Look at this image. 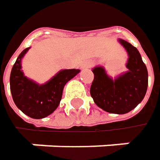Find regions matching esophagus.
<instances>
[{
  "instance_id": "obj_1",
  "label": "esophagus",
  "mask_w": 160,
  "mask_h": 160,
  "mask_svg": "<svg viewBox=\"0 0 160 160\" xmlns=\"http://www.w3.org/2000/svg\"><path fill=\"white\" fill-rule=\"evenodd\" d=\"M91 65H92V63H91V62H85V63H84V65H83V67H84V68H86V67L88 68V67H90Z\"/></svg>"
}]
</instances>
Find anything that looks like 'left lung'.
Returning <instances> with one entry per match:
<instances>
[{"label":"left lung","instance_id":"obj_1","mask_svg":"<svg viewBox=\"0 0 160 160\" xmlns=\"http://www.w3.org/2000/svg\"><path fill=\"white\" fill-rule=\"evenodd\" d=\"M128 53V71L112 79L101 66L93 69L94 80L90 95L100 109L110 113L125 114L133 110L145 98L148 73L138 50L129 42L119 39Z\"/></svg>","mask_w":160,"mask_h":160}]
</instances>
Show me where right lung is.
<instances>
[{
	"mask_svg": "<svg viewBox=\"0 0 160 160\" xmlns=\"http://www.w3.org/2000/svg\"><path fill=\"white\" fill-rule=\"evenodd\" d=\"M30 48L23 50L11 72L10 89L16 107L33 119H42L56 110L62 99L65 84L80 70L65 69L57 72L50 80L38 85L24 75L21 61Z\"/></svg>",
	"mask_w": 160,
	"mask_h": 160,
	"instance_id": "obj_1",
	"label": "right lung"
}]
</instances>
